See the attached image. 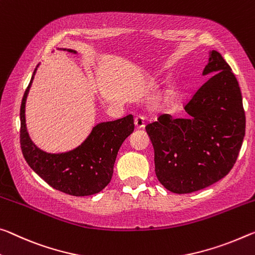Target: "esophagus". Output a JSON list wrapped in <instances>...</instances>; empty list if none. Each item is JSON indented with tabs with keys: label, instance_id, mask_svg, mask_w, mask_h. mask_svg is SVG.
I'll return each mask as SVG.
<instances>
[{
	"label": "esophagus",
	"instance_id": "esophagus-1",
	"mask_svg": "<svg viewBox=\"0 0 255 255\" xmlns=\"http://www.w3.org/2000/svg\"><path fill=\"white\" fill-rule=\"evenodd\" d=\"M145 120H146V117L143 116V115H137L135 117V125L138 128H142V127H144V125H145Z\"/></svg>",
	"mask_w": 255,
	"mask_h": 255
}]
</instances>
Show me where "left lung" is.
Returning a JSON list of instances; mask_svg holds the SVG:
<instances>
[{
  "mask_svg": "<svg viewBox=\"0 0 255 255\" xmlns=\"http://www.w3.org/2000/svg\"><path fill=\"white\" fill-rule=\"evenodd\" d=\"M203 75L211 76L185 104L187 118L162 113L145 126L155 175L172 193H193L224 178L243 143L245 111L232 68L212 51Z\"/></svg>",
  "mask_w": 255,
  "mask_h": 255,
  "instance_id": "obj_1",
  "label": "left lung"
}]
</instances>
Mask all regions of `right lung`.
I'll return each instance as SVG.
<instances>
[{"instance_id": "right-lung-1", "label": "right lung", "mask_w": 255, "mask_h": 255, "mask_svg": "<svg viewBox=\"0 0 255 255\" xmlns=\"http://www.w3.org/2000/svg\"><path fill=\"white\" fill-rule=\"evenodd\" d=\"M35 71L20 107V146L23 157L40 178L60 192L72 196H88L101 192L112 178L113 165L121 144L134 131V117L129 115L99 124L74 151L47 154L31 143L26 129L25 103Z\"/></svg>"}]
</instances>
